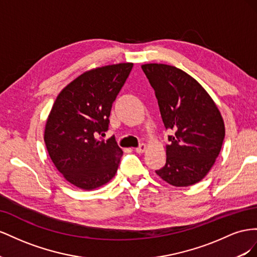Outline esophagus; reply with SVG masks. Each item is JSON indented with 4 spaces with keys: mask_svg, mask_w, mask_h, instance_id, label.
Returning <instances> with one entry per match:
<instances>
[{
    "mask_svg": "<svg viewBox=\"0 0 257 257\" xmlns=\"http://www.w3.org/2000/svg\"><path fill=\"white\" fill-rule=\"evenodd\" d=\"M145 151H146V145H145V144H141L140 146H139V148L136 149V152H137L138 154H142V153H144Z\"/></svg>",
    "mask_w": 257,
    "mask_h": 257,
    "instance_id": "1",
    "label": "esophagus"
}]
</instances>
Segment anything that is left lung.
<instances>
[{"mask_svg": "<svg viewBox=\"0 0 257 257\" xmlns=\"http://www.w3.org/2000/svg\"><path fill=\"white\" fill-rule=\"evenodd\" d=\"M142 70L155 90L161 118L169 136L166 165L157 175L184 187L201 181L213 167L225 138L221 112L206 89L172 65L146 63Z\"/></svg>", "mask_w": 257, "mask_h": 257, "instance_id": "8db88e82", "label": "left lung"}]
</instances>
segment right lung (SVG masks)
Returning <instances> with one entry per match:
<instances>
[{"label": "right lung", "instance_id": "1", "mask_svg": "<svg viewBox=\"0 0 257 257\" xmlns=\"http://www.w3.org/2000/svg\"><path fill=\"white\" fill-rule=\"evenodd\" d=\"M134 63L105 65L84 72L65 86L51 107L44 131L49 157L63 178L91 190L111 181L122 150L104 136L113 102Z\"/></svg>", "mask_w": 257, "mask_h": 257}]
</instances>
